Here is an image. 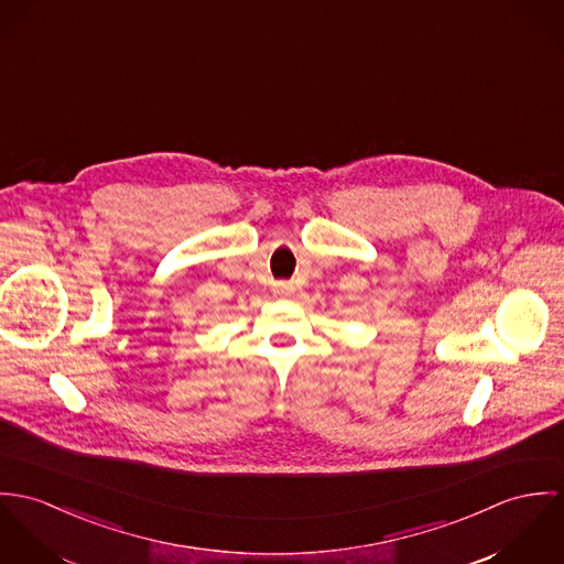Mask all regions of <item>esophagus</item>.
<instances>
[{
  "mask_svg": "<svg viewBox=\"0 0 564 564\" xmlns=\"http://www.w3.org/2000/svg\"><path fill=\"white\" fill-rule=\"evenodd\" d=\"M279 292L290 294V292H294V288H292V283H279Z\"/></svg>",
  "mask_w": 564,
  "mask_h": 564,
  "instance_id": "obj_1",
  "label": "esophagus"
}]
</instances>
